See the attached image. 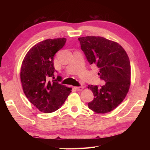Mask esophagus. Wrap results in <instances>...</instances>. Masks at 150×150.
I'll return each mask as SVG.
<instances>
[{"mask_svg": "<svg viewBox=\"0 0 150 150\" xmlns=\"http://www.w3.org/2000/svg\"><path fill=\"white\" fill-rule=\"evenodd\" d=\"M83 87H82V86H81V87H75V88L77 91H82L83 89Z\"/></svg>", "mask_w": 150, "mask_h": 150, "instance_id": "obj_1", "label": "esophagus"}]
</instances>
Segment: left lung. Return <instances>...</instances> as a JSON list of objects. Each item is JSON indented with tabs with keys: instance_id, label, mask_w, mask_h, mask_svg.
<instances>
[{
	"instance_id": "left-lung-1",
	"label": "left lung",
	"mask_w": 150,
	"mask_h": 150,
	"mask_svg": "<svg viewBox=\"0 0 150 150\" xmlns=\"http://www.w3.org/2000/svg\"><path fill=\"white\" fill-rule=\"evenodd\" d=\"M81 48L91 65L99 69L102 86L88 85L94 98L88 103L91 110L105 114L122 102L130 85V63L125 50L118 43L100 36L78 38Z\"/></svg>"
}]
</instances>
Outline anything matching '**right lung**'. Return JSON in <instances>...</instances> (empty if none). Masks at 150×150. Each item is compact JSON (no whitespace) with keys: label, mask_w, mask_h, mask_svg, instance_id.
I'll return each mask as SVG.
<instances>
[{"label":"right lung","mask_w":150,"mask_h":150,"mask_svg":"<svg viewBox=\"0 0 150 150\" xmlns=\"http://www.w3.org/2000/svg\"><path fill=\"white\" fill-rule=\"evenodd\" d=\"M66 39H48L33 46L22 62L20 79L28 99L38 110L50 113L63 105L71 88L60 84L62 77L55 79V54L64 46Z\"/></svg>","instance_id":"add662e5"}]
</instances>
